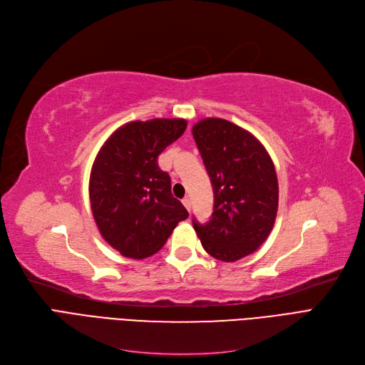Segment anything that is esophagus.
I'll return each mask as SVG.
<instances>
[{"label":"esophagus","mask_w":365,"mask_h":365,"mask_svg":"<svg viewBox=\"0 0 365 365\" xmlns=\"http://www.w3.org/2000/svg\"><path fill=\"white\" fill-rule=\"evenodd\" d=\"M182 204H184V207H185L188 211L192 210V200H190V197H187V196H185V197L182 199Z\"/></svg>","instance_id":"esophagus-1"}]
</instances>
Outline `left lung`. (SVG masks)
I'll return each instance as SVG.
<instances>
[{"instance_id": "left-lung-1", "label": "left lung", "mask_w": 365, "mask_h": 365, "mask_svg": "<svg viewBox=\"0 0 365 365\" xmlns=\"http://www.w3.org/2000/svg\"><path fill=\"white\" fill-rule=\"evenodd\" d=\"M192 134L215 193L210 222L193 219V228L211 257L234 262L255 252L273 228L279 197L273 161L254 134L230 120L202 119Z\"/></svg>"}]
</instances>
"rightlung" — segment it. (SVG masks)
I'll return each mask as SVG.
<instances>
[{
	"label": "right lung",
	"mask_w": 365,
	"mask_h": 365,
	"mask_svg": "<svg viewBox=\"0 0 365 365\" xmlns=\"http://www.w3.org/2000/svg\"><path fill=\"white\" fill-rule=\"evenodd\" d=\"M187 128L185 119L134 120L113 133L93 161L89 196L104 240L133 259L154 255L188 212L170 192L158 155Z\"/></svg>",
	"instance_id": "add662e5"
}]
</instances>
